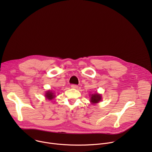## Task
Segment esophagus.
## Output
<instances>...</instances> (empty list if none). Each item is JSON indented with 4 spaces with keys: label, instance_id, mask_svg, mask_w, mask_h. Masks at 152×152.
<instances>
[{
    "label": "esophagus",
    "instance_id": "1",
    "mask_svg": "<svg viewBox=\"0 0 152 152\" xmlns=\"http://www.w3.org/2000/svg\"><path fill=\"white\" fill-rule=\"evenodd\" d=\"M71 88H74V89H76L78 88V86L77 85H75V84H73L71 85Z\"/></svg>",
    "mask_w": 152,
    "mask_h": 152
}]
</instances>
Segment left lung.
<instances>
[{"label": "left lung", "instance_id": "obj_1", "mask_svg": "<svg viewBox=\"0 0 152 152\" xmlns=\"http://www.w3.org/2000/svg\"><path fill=\"white\" fill-rule=\"evenodd\" d=\"M102 96L99 93L92 94L90 95V102L92 104H94L98 103L99 102L102 100Z\"/></svg>", "mask_w": 152, "mask_h": 152}]
</instances>
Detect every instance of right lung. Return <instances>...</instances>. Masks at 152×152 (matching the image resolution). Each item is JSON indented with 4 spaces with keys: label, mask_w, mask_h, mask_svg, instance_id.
Segmentation results:
<instances>
[{
    "label": "right lung",
    "mask_w": 152,
    "mask_h": 152,
    "mask_svg": "<svg viewBox=\"0 0 152 152\" xmlns=\"http://www.w3.org/2000/svg\"><path fill=\"white\" fill-rule=\"evenodd\" d=\"M45 97L49 100H50L55 98V95L54 93H53L52 91H48L45 94Z\"/></svg>",
    "instance_id": "right-lung-1"
}]
</instances>
